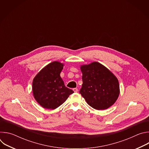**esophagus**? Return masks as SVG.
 <instances>
[{
    "mask_svg": "<svg viewBox=\"0 0 149 149\" xmlns=\"http://www.w3.org/2000/svg\"><path fill=\"white\" fill-rule=\"evenodd\" d=\"M72 90L74 91V93H77V92H78V89H77V88H73V90Z\"/></svg>",
    "mask_w": 149,
    "mask_h": 149,
    "instance_id": "obj_1",
    "label": "esophagus"
}]
</instances>
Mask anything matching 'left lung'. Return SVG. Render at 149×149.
I'll list each match as a JSON object with an SVG mask.
<instances>
[{"instance_id":"obj_1","label":"left lung","mask_w":149,"mask_h":149,"mask_svg":"<svg viewBox=\"0 0 149 149\" xmlns=\"http://www.w3.org/2000/svg\"><path fill=\"white\" fill-rule=\"evenodd\" d=\"M80 70L83 83L79 93L87 104L97 110L110 107L120 94L117 78L98 62L82 65Z\"/></svg>"}]
</instances>
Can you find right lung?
<instances>
[{
    "label": "right lung",
    "mask_w": 149,
    "mask_h": 149,
    "mask_svg": "<svg viewBox=\"0 0 149 149\" xmlns=\"http://www.w3.org/2000/svg\"><path fill=\"white\" fill-rule=\"evenodd\" d=\"M64 63L54 61L42 68L34 77L33 95L42 107L55 110L74 91L66 87L60 77Z\"/></svg>",
    "instance_id": "obj_1"
}]
</instances>
